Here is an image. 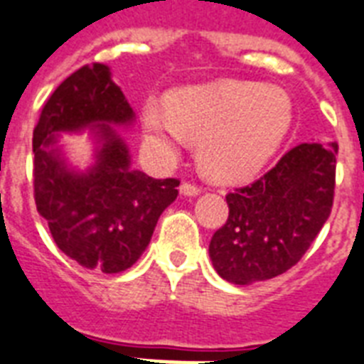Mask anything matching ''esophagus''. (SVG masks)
<instances>
[{
  "instance_id": "1",
  "label": "esophagus",
  "mask_w": 364,
  "mask_h": 364,
  "mask_svg": "<svg viewBox=\"0 0 364 364\" xmlns=\"http://www.w3.org/2000/svg\"><path fill=\"white\" fill-rule=\"evenodd\" d=\"M180 193L184 197H197L200 193V188L190 184V182H184V184L180 186Z\"/></svg>"
}]
</instances>
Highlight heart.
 <instances>
[{
  "label": "heart",
  "mask_w": 364,
  "mask_h": 364,
  "mask_svg": "<svg viewBox=\"0 0 364 364\" xmlns=\"http://www.w3.org/2000/svg\"><path fill=\"white\" fill-rule=\"evenodd\" d=\"M293 118L286 90L250 80L176 90L168 103L148 100L142 107L144 141L156 158L171 161L199 141V165L220 182L259 173L291 132Z\"/></svg>",
  "instance_id": "obj_1"
}]
</instances>
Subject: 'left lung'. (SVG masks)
<instances>
[{
	"label": "left lung",
	"mask_w": 364,
	"mask_h": 364,
	"mask_svg": "<svg viewBox=\"0 0 364 364\" xmlns=\"http://www.w3.org/2000/svg\"><path fill=\"white\" fill-rule=\"evenodd\" d=\"M336 154V142H302L257 182L225 197L228 222L208 246L223 280L250 286L301 261L333 208Z\"/></svg>",
	"instance_id": "left-lung-1"
}]
</instances>
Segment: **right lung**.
<instances>
[{
	"mask_svg": "<svg viewBox=\"0 0 364 364\" xmlns=\"http://www.w3.org/2000/svg\"><path fill=\"white\" fill-rule=\"evenodd\" d=\"M135 112L105 63L84 65L48 97L33 129L37 212L67 257L90 270L116 274L136 263L161 212L178 196L176 178H152L132 168V154L116 127H132ZM90 132L95 161H66L62 132Z\"/></svg>",
	"mask_w": 364,
	"mask_h": 364,
	"instance_id": "right-lung-1",
	"label": "right lung"
}]
</instances>
